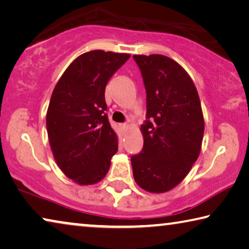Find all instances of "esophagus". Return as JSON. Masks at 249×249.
Instances as JSON below:
<instances>
[{"label":"esophagus","instance_id":"esophagus-1","mask_svg":"<svg viewBox=\"0 0 249 249\" xmlns=\"http://www.w3.org/2000/svg\"><path fill=\"white\" fill-rule=\"evenodd\" d=\"M121 129L123 133H126L128 129V124H121Z\"/></svg>","mask_w":249,"mask_h":249}]
</instances>
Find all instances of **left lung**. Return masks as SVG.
<instances>
[{
	"mask_svg": "<svg viewBox=\"0 0 249 249\" xmlns=\"http://www.w3.org/2000/svg\"><path fill=\"white\" fill-rule=\"evenodd\" d=\"M146 89L144 146L131 157L134 179L145 191L175 187L199 155L204 117L192 78L174 60L160 54L134 55Z\"/></svg>",
	"mask_w": 249,
	"mask_h": 249,
	"instance_id": "obj_1",
	"label": "left lung"
}]
</instances>
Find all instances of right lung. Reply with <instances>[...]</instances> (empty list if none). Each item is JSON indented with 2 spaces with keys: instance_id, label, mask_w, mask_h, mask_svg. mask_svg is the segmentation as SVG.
Here are the masks:
<instances>
[{
  "instance_id": "obj_1",
  "label": "right lung",
  "mask_w": 249,
  "mask_h": 249,
  "mask_svg": "<svg viewBox=\"0 0 249 249\" xmlns=\"http://www.w3.org/2000/svg\"><path fill=\"white\" fill-rule=\"evenodd\" d=\"M129 54L96 50L71 63L52 93L46 128L61 171L80 185L98 183L107 174L118 142L110 127L105 88Z\"/></svg>"
}]
</instances>
